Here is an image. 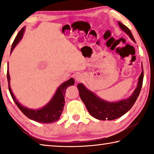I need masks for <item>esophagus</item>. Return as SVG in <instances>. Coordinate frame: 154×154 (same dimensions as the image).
<instances>
[{
	"label": "esophagus",
	"mask_w": 154,
	"mask_h": 154,
	"mask_svg": "<svg viewBox=\"0 0 154 154\" xmlns=\"http://www.w3.org/2000/svg\"><path fill=\"white\" fill-rule=\"evenodd\" d=\"M75 79L76 82H81L83 79V76L79 73H77L75 75Z\"/></svg>",
	"instance_id": "34e87169"
}]
</instances>
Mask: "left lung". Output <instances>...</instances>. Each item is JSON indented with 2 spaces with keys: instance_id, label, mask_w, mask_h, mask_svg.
Masks as SVG:
<instances>
[{
  "instance_id": "1",
  "label": "left lung",
  "mask_w": 154,
  "mask_h": 154,
  "mask_svg": "<svg viewBox=\"0 0 154 154\" xmlns=\"http://www.w3.org/2000/svg\"><path fill=\"white\" fill-rule=\"evenodd\" d=\"M118 22L122 30L126 33L127 35L135 43L133 35L129 28L122 23ZM143 80V69L142 64V72L139 77L137 86L133 93L128 98L117 102H109L103 100L92 91L87 89L83 83H79L77 85V89L79 90L81 99L85 104L91 116L99 120H113L126 113L134 105L141 90Z\"/></svg>"
}]
</instances>
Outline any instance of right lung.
I'll use <instances>...</instances> for the list:
<instances>
[{
    "label": "right lung",
    "mask_w": 154,
    "mask_h": 154,
    "mask_svg": "<svg viewBox=\"0 0 154 154\" xmlns=\"http://www.w3.org/2000/svg\"><path fill=\"white\" fill-rule=\"evenodd\" d=\"M25 28V27L22 28V30L18 32L17 35L15 37L11 46V54L12 53L15 47L17 45L20 40L22 39V36L24 35ZM7 81H8L9 92L11 94L13 100H14L15 103L16 104L17 107L20 109V111L27 118L32 119V120L37 122L38 123L46 124L53 123V122H56L60 118V117L62 113V111L64 109L65 103L64 95L66 88L70 86V85H73L75 84V81L73 78H71V79H69L66 82L62 83L57 88V90L56 91L53 97L51 98V100L45 106H43V107L38 109H32L21 105L14 96V93H13L11 89V86H10V76L9 69L8 71H7Z\"/></svg>",
    "instance_id": "add662e5"
}]
</instances>
